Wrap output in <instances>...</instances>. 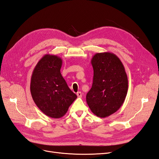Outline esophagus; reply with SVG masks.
Listing matches in <instances>:
<instances>
[{
  "label": "esophagus",
  "instance_id": "esophagus-1",
  "mask_svg": "<svg viewBox=\"0 0 159 159\" xmlns=\"http://www.w3.org/2000/svg\"><path fill=\"white\" fill-rule=\"evenodd\" d=\"M77 96H78V98H81L82 97V94H81V93L80 92V91H78V92H77Z\"/></svg>",
  "mask_w": 159,
  "mask_h": 159
}]
</instances>
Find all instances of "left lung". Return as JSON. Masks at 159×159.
Masks as SVG:
<instances>
[{
  "mask_svg": "<svg viewBox=\"0 0 159 159\" xmlns=\"http://www.w3.org/2000/svg\"><path fill=\"white\" fill-rule=\"evenodd\" d=\"M91 63L93 84L86 102L94 115L105 118L123 104L128 91L127 75L121 61L113 53H96Z\"/></svg>",
  "mask_w": 159,
  "mask_h": 159,
  "instance_id": "1",
  "label": "left lung"
}]
</instances>
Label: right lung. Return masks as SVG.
<instances>
[{
    "label": "right lung",
    "mask_w": 159,
    "mask_h": 159,
    "mask_svg": "<svg viewBox=\"0 0 159 159\" xmlns=\"http://www.w3.org/2000/svg\"><path fill=\"white\" fill-rule=\"evenodd\" d=\"M62 60L46 54L33 70L30 92L34 102L46 116L58 119L67 113L77 98L60 73Z\"/></svg>",
    "instance_id": "1"
}]
</instances>
